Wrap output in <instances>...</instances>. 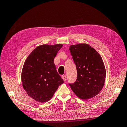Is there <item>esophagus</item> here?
I'll use <instances>...</instances> for the list:
<instances>
[{"mask_svg": "<svg viewBox=\"0 0 127 127\" xmlns=\"http://www.w3.org/2000/svg\"><path fill=\"white\" fill-rule=\"evenodd\" d=\"M62 78L63 79L64 81V82H65V81H66V79H67V77H66V75L63 76H62Z\"/></svg>", "mask_w": 127, "mask_h": 127, "instance_id": "obj_1", "label": "esophagus"}]
</instances>
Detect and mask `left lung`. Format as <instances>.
Masks as SVG:
<instances>
[{"mask_svg": "<svg viewBox=\"0 0 127 127\" xmlns=\"http://www.w3.org/2000/svg\"><path fill=\"white\" fill-rule=\"evenodd\" d=\"M69 50L76 66V82L69 84L77 96L87 99L97 95L104 85L106 70L100 55L86 43L71 45Z\"/></svg>", "mask_w": 127, "mask_h": 127, "instance_id": "obj_1", "label": "left lung"}]
</instances>
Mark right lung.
Listing matches in <instances>:
<instances>
[{
	"label": "right lung",
	"mask_w": 127,
	"mask_h": 127,
	"mask_svg": "<svg viewBox=\"0 0 127 127\" xmlns=\"http://www.w3.org/2000/svg\"><path fill=\"white\" fill-rule=\"evenodd\" d=\"M62 44L38 46L26 58L22 69V85L29 96L41 103L50 99L64 83L57 72L54 58Z\"/></svg>",
	"instance_id": "1"
}]
</instances>
